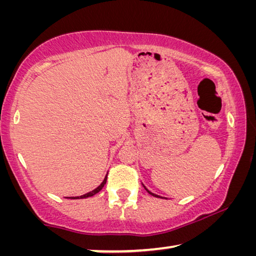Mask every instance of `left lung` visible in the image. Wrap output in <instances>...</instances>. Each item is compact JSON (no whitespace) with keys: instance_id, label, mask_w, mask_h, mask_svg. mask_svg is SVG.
I'll return each instance as SVG.
<instances>
[{"instance_id":"8db88e82","label":"left lung","mask_w":256,"mask_h":256,"mask_svg":"<svg viewBox=\"0 0 256 256\" xmlns=\"http://www.w3.org/2000/svg\"><path fill=\"white\" fill-rule=\"evenodd\" d=\"M142 185H144V184H142ZM144 188H146V190H148V193H149V194H151V196H156V198H162V196H157V194H154V193H152V192H150V190H149L148 188H146L144 185Z\"/></svg>"}]
</instances>
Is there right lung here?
Instances as JSON below:
<instances>
[{
  "instance_id": "add662e5",
  "label": "right lung",
  "mask_w": 256,
  "mask_h": 256,
  "mask_svg": "<svg viewBox=\"0 0 256 256\" xmlns=\"http://www.w3.org/2000/svg\"><path fill=\"white\" fill-rule=\"evenodd\" d=\"M106 182H107V175L105 176V178H104V180H102V183L98 186V188H94V190H92V192H88V193H86V194H84V196H70V198H73V200H76V198H89V196H94V194H97L99 190H100L104 186H105V184H106Z\"/></svg>"
}]
</instances>
